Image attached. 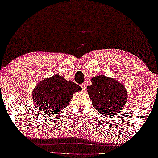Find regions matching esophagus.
Masks as SVG:
<instances>
[{
    "instance_id": "obj_1",
    "label": "esophagus",
    "mask_w": 158,
    "mask_h": 158,
    "mask_svg": "<svg viewBox=\"0 0 158 158\" xmlns=\"http://www.w3.org/2000/svg\"><path fill=\"white\" fill-rule=\"evenodd\" d=\"M81 87H82V91H85L86 90V85L85 84V83H82V84H81Z\"/></svg>"
}]
</instances>
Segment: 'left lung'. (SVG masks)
Returning a JSON list of instances; mask_svg holds the SVG:
<instances>
[{"label": "left lung", "mask_w": 158, "mask_h": 158, "mask_svg": "<svg viewBox=\"0 0 158 158\" xmlns=\"http://www.w3.org/2000/svg\"><path fill=\"white\" fill-rule=\"evenodd\" d=\"M91 82L87 89L94 109L107 117H112L122 110L128 95L121 82L104 75L93 77Z\"/></svg>", "instance_id": "left-lung-1"}]
</instances>
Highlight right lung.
I'll return each instance as SVG.
<instances>
[{
    "label": "right lung",
    "instance_id": "right-lung-1",
    "mask_svg": "<svg viewBox=\"0 0 158 158\" xmlns=\"http://www.w3.org/2000/svg\"><path fill=\"white\" fill-rule=\"evenodd\" d=\"M81 89L75 82L55 75L39 82L33 90L32 99L42 113L54 115L66 107L73 94Z\"/></svg>",
    "mask_w": 158,
    "mask_h": 158
}]
</instances>
